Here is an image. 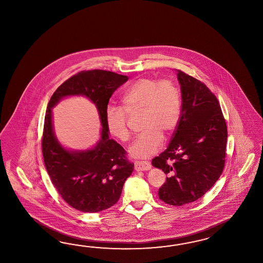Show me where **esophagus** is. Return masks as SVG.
I'll use <instances>...</instances> for the list:
<instances>
[{"label":"esophagus","instance_id":"esophagus-1","mask_svg":"<svg viewBox=\"0 0 263 263\" xmlns=\"http://www.w3.org/2000/svg\"><path fill=\"white\" fill-rule=\"evenodd\" d=\"M136 171H147L151 169V164L148 161H135Z\"/></svg>","mask_w":263,"mask_h":263}]
</instances>
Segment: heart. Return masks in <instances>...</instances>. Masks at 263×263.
<instances>
[{"label":"heart","mask_w":263,"mask_h":263,"mask_svg":"<svg viewBox=\"0 0 263 263\" xmlns=\"http://www.w3.org/2000/svg\"><path fill=\"white\" fill-rule=\"evenodd\" d=\"M122 107L108 105L105 123L109 134L119 141H128L127 114L141 111L144 129L129 147V154L147 159L160 149L163 134L170 135L179 124L181 110L179 90L172 81L142 78L130 84L122 97Z\"/></svg>","instance_id":"b5f03b06"}]
</instances>
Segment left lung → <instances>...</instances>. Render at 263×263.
Here are the masks:
<instances>
[{
    "mask_svg": "<svg viewBox=\"0 0 263 263\" xmlns=\"http://www.w3.org/2000/svg\"><path fill=\"white\" fill-rule=\"evenodd\" d=\"M180 119L168 147L152 160L166 175L159 197L174 206L191 203L211 189L222 173L227 127L218 99L199 80L177 70ZM172 160L174 163H167Z\"/></svg>",
    "mask_w": 263,
    "mask_h": 263,
    "instance_id": "obj_1",
    "label": "left lung"
}]
</instances>
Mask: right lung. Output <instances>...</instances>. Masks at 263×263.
I'll return each mask as SVG.
<instances>
[{"instance_id":"add662e5","label":"right lung","mask_w":263,"mask_h":263,"mask_svg":"<svg viewBox=\"0 0 263 263\" xmlns=\"http://www.w3.org/2000/svg\"><path fill=\"white\" fill-rule=\"evenodd\" d=\"M127 81V76L110 71H83L60 85L47 105L42 141L45 167L62 198L79 211L97 213L116 204L134 170V163L126 160L125 150L109 138L105 123L110 98ZM72 96L87 97L97 105L100 116V140L86 151L64 148L53 132L51 108Z\"/></svg>"}]
</instances>
